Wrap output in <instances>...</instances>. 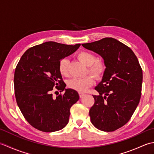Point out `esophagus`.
Segmentation results:
<instances>
[{
    "label": "esophagus",
    "mask_w": 154,
    "mask_h": 154,
    "mask_svg": "<svg viewBox=\"0 0 154 154\" xmlns=\"http://www.w3.org/2000/svg\"><path fill=\"white\" fill-rule=\"evenodd\" d=\"M84 95H85L84 93H79V97H80V98H82Z\"/></svg>",
    "instance_id": "34e87169"
}]
</instances>
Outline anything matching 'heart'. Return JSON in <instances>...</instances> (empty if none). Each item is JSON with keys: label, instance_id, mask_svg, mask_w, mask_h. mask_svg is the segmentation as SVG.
I'll list each match as a JSON object with an SVG mask.
<instances>
[{"label": "heart", "instance_id": "1", "mask_svg": "<svg viewBox=\"0 0 154 154\" xmlns=\"http://www.w3.org/2000/svg\"><path fill=\"white\" fill-rule=\"evenodd\" d=\"M77 57L87 66L89 67L88 70L89 73L94 75L97 78L102 77L106 69V66L103 61L96 60L94 55L89 51H81L78 54ZM69 61L67 58H63L60 61L59 65V71L62 76L66 77L68 75ZM94 79L91 75L83 78H73L69 81L68 87L71 89L78 91L85 92L93 85Z\"/></svg>", "mask_w": 154, "mask_h": 154}]
</instances>
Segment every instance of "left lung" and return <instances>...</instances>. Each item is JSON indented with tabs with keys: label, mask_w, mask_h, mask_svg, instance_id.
<instances>
[{
	"label": "left lung",
	"mask_w": 154,
	"mask_h": 154,
	"mask_svg": "<svg viewBox=\"0 0 154 154\" xmlns=\"http://www.w3.org/2000/svg\"><path fill=\"white\" fill-rule=\"evenodd\" d=\"M87 50L100 55L106 69L94 87V104L89 110L94 127L112 132L128 122L141 97L142 69L133 51L112 38L83 44Z\"/></svg>",
	"instance_id": "8db88e82"
}]
</instances>
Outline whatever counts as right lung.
Here are the masks:
<instances>
[{"instance_id": "1", "label": "right lung", "mask_w": 154, "mask_h": 154, "mask_svg": "<svg viewBox=\"0 0 154 154\" xmlns=\"http://www.w3.org/2000/svg\"><path fill=\"white\" fill-rule=\"evenodd\" d=\"M80 45L46 42L29 48L20 60L14 77L16 103L26 120L35 128L52 132L68 124L71 107L79 95L75 90L65 89L59 65ZM54 87L60 92L64 90V94L54 97Z\"/></svg>"}]
</instances>
